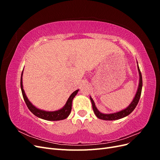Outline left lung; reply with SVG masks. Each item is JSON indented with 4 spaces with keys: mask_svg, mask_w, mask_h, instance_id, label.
Returning <instances> with one entry per match:
<instances>
[{
    "mask_svg": "<svg viewBox=\"0 0 160 160\" xmlns=\"http://www.w3.org/2000/svg\"><path fill=\"white\" fill-rule=\"evenodd\" d=\"M138 63V69L139 72V85H138V90L136 91V93L135 95V97L133 98V100L131 103L126 108H125L124 109L121 110L119 111H118V112L115 113H103L100 112V111L98 110V109L96 108L95 104L94 101L93 99L91 98V97L90 96V100L91 101L92 103V107H93V109L95 115L97 116V118L100 119H103V120H109V121H112V120H117L123 118L126 116L129 115L132 111L135 109V107H136L139 100L140 99V96H141L142 93V76L141 71L139 70V67L138 66V62L137 61Z\"/></svg>",
    "mask_w": 160,
    "mask_h": 160,
    "instance_id": "left-lung-1",
    "label": "left lung"
}]
</instances>
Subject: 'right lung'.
I'll list each match as a JSON object with an SVG mask.
<instances>
[{
	"label": "right lung",
	"instance_id": "1",
	"mask_svg": "<svg viewBox=\"0 0 160 160\" xmlns=\"http://www.w3.org/2000/svg\"><path fill=\"white\" fill-rule=\"evenodd\" d=\"M22 75H23V70H22L21 77V88L22 91V94L23 96L24 100H25V103L27 104V106L28 107V109L31 111V113H32L38 118L45 119V120H47V121H59V120L65 119L67 118H68L72 108V99H74L75 95L77 94V93H78L79 89L75 91L73 93L69 96V98H68V99H67L65 105L61 109L57 111H47L45 110H42L36 108L35 105H33L31 101L27 98V97L25 94V92L23 89Z\"/></svg>",
	"mask_w": 160,
	"mask_h": 160
}]
</instances>
